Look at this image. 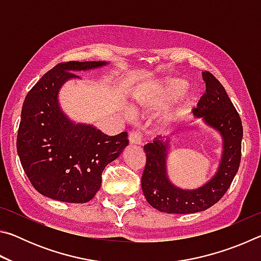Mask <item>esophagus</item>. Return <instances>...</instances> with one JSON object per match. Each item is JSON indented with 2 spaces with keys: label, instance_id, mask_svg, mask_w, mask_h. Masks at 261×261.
Listing matches in <instances>:
<instances>
[{
  "label": "esophagus",
  "instance_id": "esophagus-1",
  "mask_svg": "<svg viewBox=\"0 0 261 261\" xmlns=\"http://www.w3.org/2000/svg\"><path fill=\"white\" fill-rule=\"evenodd\" d=\"M129 140L132 145H141L143 144V139L138 131H132L129 134Z\"/></svg>",
  "mask_w": 261,
  "mask_h": 261
}]
</instances>
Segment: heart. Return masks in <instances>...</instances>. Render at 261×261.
Returning a JSON list of instances; mask_svg holds the SVG:
<instances>
[{"instance_id": "1", "label": "heart", "mask_w": 261, "mask_h": 261, "mask_svg": "<svg viewBox=\"0 0 261 261\" xmlns=\"http://www.w3.org/2000/svg\"><path fill=\"white\" fill-rule=\"evenodd\" d=\"M171 103L163 110L160 116L162 125H169L188 114L196 103V92L189 87V82L184 78L169 77L149 86L147 90L135 92L132 95V109L136 112H147L156 109L168 101ZM126 112L131 114V108Z\"/></svg>"}]
</instances>
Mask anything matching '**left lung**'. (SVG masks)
I'll list each match as a JSON object with an SVG mask.
<instances>
[{"mask_svg": "<svg viewBox=\"0 0 261 261\" xmlns=\"http://www.w3.org/2000/svg\"><path fill=\"white\" fill-rule=\"evenodd\" d=\"M201 76L206 84V93L193 110V116L204 123L206 129L193 127L202 130L208 127L218 132L222 140V152L216 171L206 183L196 189H183L171 182L167 170L173 137L162 139L159 136L145 145L146 166L141 177V189L148 204L165 213L190 214L210 208L227 192L240 168L243 138L240 115L218 79L210 72H201Z\"/></svg>", "mask_w": 261, "mask_h": 261, "instance_id": "1", "label": "left lung"}]
</instances>
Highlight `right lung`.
<instances>
[{"mask_svg": "<svg viewBox=\"0 0 261 261\" xmlns=\"http://www.w3.org/2000/svg\"><path fill=\"white\" fill-rule=\"evenodd\" d=\"M107 61L68 62L43 74L21 109L17 136L20 163L34 189L64 202L90 201L101 187L106 166L121 155L126 132L107 136L93 124L72 121L60 103V91L76 73L103 68Z\"/></svg>", "mask_w": 261, "mask_h": 261, "instance_id": "add662e5", "label": "right lung"}]
</instances>
